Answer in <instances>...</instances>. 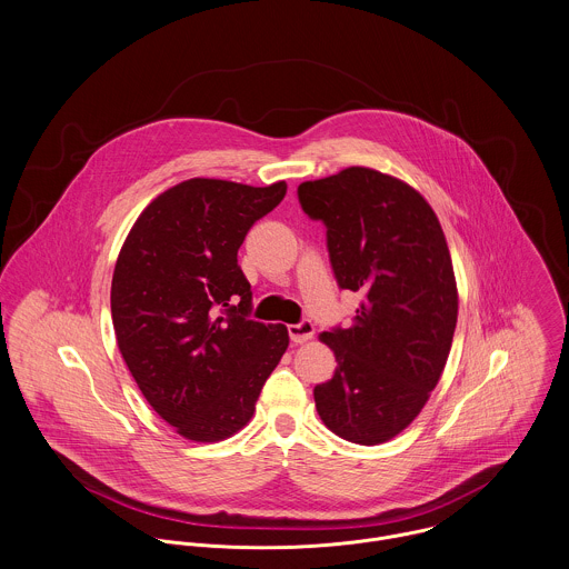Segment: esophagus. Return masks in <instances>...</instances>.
<instances>
[{
	"label": "esophagus",
	"instance_id": "esophagus-1",
	"mask_svg": "<svg viewBox=\"0 0 569 569\" xmlns=\"http://www.w3.org/2000/svg\"><path fill=\"white\" fill-rule=\"evenodd\" d=\"M313 333H316V327H313L311 320H302V322L289 327V338H291L293 345H305V342H309V340L313 338Z\"/></svg>",
	"mask_w": 569,
	"mask_h": 569
}]
</instances>
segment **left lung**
Segmentation results:
<instances>
[{"label":"left lung","mask_w":569,"mask_h":569,"mask_svg":"<svg viewBox=\"0 0 569 569\" xmlns=\"http://www.w3.org/2000/svg\"><path fill=\"white\" fill-rule=\"evenodd\" d=\"M305 213L327 224L340 289L362 296L349 329L320 340L336 373L313 388L325 426L378 446L426 406L443 373L457 327V282L437 213L408 183L347 168L298 188Z\"/></svg>","instance_id":"1"}]
</instances>
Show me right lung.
I'll return each instance as SVG.
<instances>
[{
  "label": "right lung",
  "instance_id": "add662e5",
  "mask_svg": "<svg viewBox=\"0 0 569 569\" xmlns=\"http://www.w3.org/2000/svg\"><path fill=\"white\" fill-rule=\"evenodd\" d=\"M287 183L190 179L132 224L112 276L119 351L148 403L191 441H222L251 419L289 347L284 325L249 320L238 249Z\"/></svg>",
  "mask_w": 569,
  "mask_h": 569
}]
</instances>
